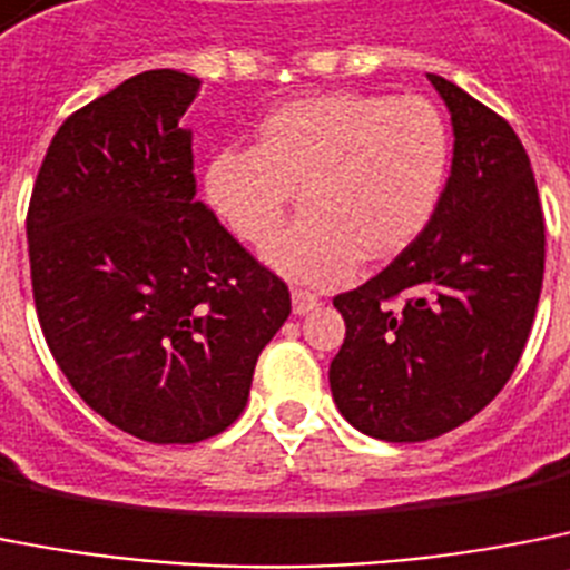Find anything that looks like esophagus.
<instances>
[{
	"label": "esophagus",
	"mask_w": 570,
	"mask_h": 570,
	"mask_svg": "<svg viewBox=\"0 0 570 570\" xmlns=\"http://www.w3.org/2000/svg\"><path fill=\"white\" fill-rule=\"evenodd\" d=\"M315 306H318V298H315L313 292L292 289V313L306 315V313H313Z\"/></svg>",
	"instance_id": "34e87169"
}]
</instances>
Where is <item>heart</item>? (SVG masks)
Here are the masks:
<instances>
[{"label":"heart","instance_id":"b5f03b06","mask_svg":"<svg viewBox=\"0 0 570 570\" xmlns=\"http://www.w3.org/2000/svg\"><path fill=\"white\" fill-rule=\"evenodd\" d=\"M450 175V131L430 102L384 94H313L226 146L203 168V200L246 246L278 235L292 195L301 220L264 252L284 278L333 286L361 261H387L433 224Z\"/></svg>","mask_w":570,"mask_h":570}]
</instances>
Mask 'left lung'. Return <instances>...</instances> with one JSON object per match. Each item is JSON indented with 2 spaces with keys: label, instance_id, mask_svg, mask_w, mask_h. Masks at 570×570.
Wrapping results in <instances>:
<instances>
[{
  "label": "left lung",
  "instance_id": "1",
  "mask_svg": "<svg viewBox=\"0 0 570 570\" xmlns=\"http://www.w3.org/2000/svg\"><path fill=\"white\" fill-rule=\"evenodd\" d=\"M453 160L433 224L387 269L333 301L346 338L335 407L381 442H424L497 399L517 370L546 272V220L513 128L444 77Z\"/></svg>",
  "mask_w": 570,
  "mask_h": 570
}]
</instances>
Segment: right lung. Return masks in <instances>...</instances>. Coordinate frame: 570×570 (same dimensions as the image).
Instances as JSON below:
<instances>
[{
    "mask_svg": "<svg viewBox=\"0 0 570 570\" xmlns=\"http://www.w3.org/2000/svg\"><path fill=\"white\" fill-rule=\"evenodd\" d=\"M191 73L157 68L71 114L28 206L33 304L79 399L155 444L203 442L249 399L289 289L195 197Z\"/></svg>",
    "mask_w": 570,
    "mask_h": 570,
    "instance_id": "1",
    "label": "right lung"
}]
</instances>
